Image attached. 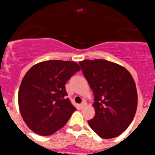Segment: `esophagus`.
<instances>
[{
  "instance_id": "34e87169",
  "label": "esophagus",
  "mask_w": 155,
  "mask_h": 155,
  "mask_svg": "<svg viewBox=\"0 0 155 155\" xmlns=\"http://www.w3.org/2000/svg\"><path fill=\"white\" fill-rule=\"evenodd\" d=\"M85 106H86V102H83V103H82V104L79 105V107H80L81 109H83V108H84Z\"/></svg>"
}]
</instances>
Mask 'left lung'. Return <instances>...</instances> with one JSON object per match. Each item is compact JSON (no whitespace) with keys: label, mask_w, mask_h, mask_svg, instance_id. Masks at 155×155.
<instances>
[{"label":"left lung","mask_w":155,"mask_h":155,"mask_svg":"<svg viewBox=\"0 0 155 155\" xmlns=\"http://www.w3.org/2000/svg\"><path fill=\"white\" fill-rule=\"evenodd\" d=\"M94 94L95 116L88 120L102 138H114L128 127L134 117L137 93L134 80L125 68L104 59L79 62Z\"/></svg>","instance_id":"1"}]
</instances>
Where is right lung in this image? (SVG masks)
Segmentation results:
<instances>
[{
  "mask_svg": "<svg viewBox=\"0 0 155 155\" xmlns=\"http://www.w3.org/2000/svg\"><path fill=\"white\" fill-rule=\"evenodd\" d=\"M80 67L76 62L50 60L31 68L21 83L18 104L24 121L33 132L48 136L67 123L76 110L65 83Z\"/></svg>",
  "mask_w": 155,
  "mask_h": 155,
  "instance_id": "1",
  "label": "right lung"
}]
</instances>
